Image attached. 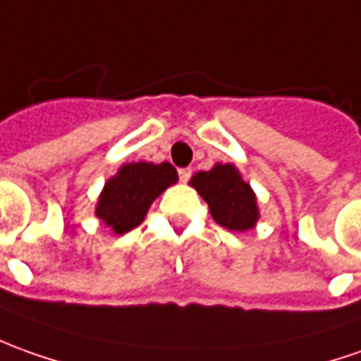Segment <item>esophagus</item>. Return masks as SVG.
Wrapping results in <instances>:
<instances>
[{
    "label": "esophagus",
    "mask_w": 361,
    "mask_h": 361,
    "mask_svg": "<svg viewBox=\"0 0 361 361\" xmlns=\"http://www.w3.org/2000/svg\"><path fill=\"white\" fill-rule=\"evenodd\" d=\"M178 176H180V181H188L191 178V170L190 168H180Z\"/></svg>",
    "instance_id": "esophagus-1"
}]
</instances>
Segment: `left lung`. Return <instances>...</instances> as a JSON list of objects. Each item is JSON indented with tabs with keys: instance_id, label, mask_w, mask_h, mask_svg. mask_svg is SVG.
<instances>
[{
	"instance_id": "left-lung-1",
	"label": "left lung",
	"mask_w": 361,
	"mask_h": 361,
	"mask_svg": "<svg viewBox=\"0 0 361 361\" xmlns=\"http://www.w3.org/2000/svg\"><path fill=\"white\" fill-rule=\"evenodd\" d=\"M191 185L207 201L213 219L225 229L247 231L259 219L251 185L241 180L231 164H217L213 170L195 173Z\"/></svg>"
}]
</instances>
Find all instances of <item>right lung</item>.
<instances>
[{
  "mask_svg": "<svg viewBox=\"0 0 361 361\" xmlns=\"http://www.w3.org/2000/svg\"><path fill=\"white\" fill-rule=\"evenodd\" d=\"M178 181L176 168L164 164H126L110 178L98 200L97 215L112 227V231L122 233L138 227L144 221L152 201L168 185Z\"/></svg>",
  "mask_w": 361,
  "mask_h": 361,
  "instance_id": "obj_1",
  "label": "right lung"
}]
</instances>
